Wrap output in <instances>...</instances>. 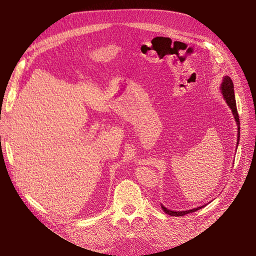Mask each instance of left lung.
<instances>
[{
  "label": "left lung",
  "instance_id": "8db88e82",
  "mask_svg": "<svg viewBox=\"0 0 256 256\" xmlns=\"http://www.w3.org/2000/svg\"><path fill=\"white\" fill-rule=\"evenodd\" d=\"M220 92L222 94L224 100L226 102L227 106L230 108L232 113L234 115V121H236V128H238V134H236V135L238 136H236V150H238V142H240V119H238V110H236L234 83H232V78L228 76H223L222 83H221V86H220ZM206 206V204H202L201 206H197V208H194L192 210H168L164 204H160V208H162V210L167 214H170V216H172V217H182V216H184V214H190V212H196V210H198L200 208H204Z\"/></svg>",
  "mask_w": 256,
  "mask_h": 256
}]
</instances>
